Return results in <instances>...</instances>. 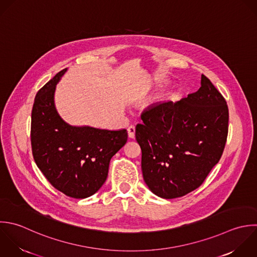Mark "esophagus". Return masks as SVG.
<instances>
[{
	"instance_id": "1",
	"label": "esophagus",
	"mask_w": 257,
	"mask_h": 257,
	"mask_svg": "<svg viewBox=\"0 0 257 257\" xmlns=\"http://www.w3.org/2000/svg\"><path fill=\"white\" fill-rule=\"evenodd\" d=\"M128 136L132 139L135 137V126L131 125L128 127Z\"/></svg>"
}]
</instances>
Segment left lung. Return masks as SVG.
<instances>
[{
  "instance_id": "1",
  "label": "left lung",
  "mask_w": 257,
  "mask_h": 257,
  "mask_svg": "<svg viewBox=\"0 0 257 257\" xmlns=\"http://www.w3.org/2000/svg\"><path fill=\"white\" fill-rule=\"evenodd\" d=\"M228 118L225 99L204 75L197 92L145 110L135 136L148 188L165 199L198 188L221 158Z\"/></svg>"
}]
</instances>
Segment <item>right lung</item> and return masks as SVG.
Returning <instances> with one entry per match:
<instances>
[{
	"label": "right lung",
	"instance_id": "add662e5",
	"mask_svg": "<svg viewBox=\"0 0 257 257\" xmlns=\"http://www.w3.org/2000/svg\"><path fill=\"white\" fill-rule=\"evenodd\" d=\"M67 68L37 93L32 110L34 160L48 181L65 195L83 199L95 194L108 176L111 158L126 144V129L73 126L59 115L56 85Z\"/></svg>",
	"mask_w": 257,
	"mask_h": 257
}]
</instances>
